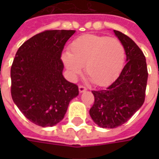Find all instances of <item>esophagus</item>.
Instances as JSON below:
<instances>
[{
    "instance_id": "obj_1",
    "label": "esophagus",
    "mask_w": 159,
    "mask_h": 159,
    "mask_svg": "<svg viewBox=\"0 0 159 159\" xmlns=\"http://www.w3.org/2000/svg\"><path fill=\"white\" fill-rule=\"evenodd\" d=\"M78 89H79V92L80 93H82V92H84L87 91V87H83V86H79V87H78Z\"/></svg>"
}]
</instances>
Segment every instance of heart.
I'll return each instance as SVG.
<instances>
[{
	"label": "heart",
	"instance_id": "b5f03b06",
	"mask_svg": "<svg viewBox=\"0 0 159 159\" xmlns=\"http://www.w3.org/2000/svg\"><path fill=\"white\" fill-rule=\"evenodd\" d=\"M125 56V48L117 39L84 34L72 41L68 53L62 55V61L72 78L79 74L84 66L85 73L91 81L102 87L120 74Z\"/></svg>",
	"mask_w": 159,
	"mask_h": 159
}]
</instances>
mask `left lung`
I'll return each instance as SVG.
<instances>
[{"label": "left lung", "instance_id": "obj_1", "mask_svg": "<svg viewBox=\"0 0 159 159\" xmlns=\"http://www.w3.org/2000/svg\"><path fill=\"white\" fill-rule=\"evenodd\" d=\"M123 44L126 64L117 79L108 87L92 91L95 102L90 116L102 128L114 129L129 120L144 102L148 69L139 46L123 33L114 30Z\"/></svg>", "mask_w": 159, "mask_h": 159}]
</instances>
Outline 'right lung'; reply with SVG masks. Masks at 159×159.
I'll return each instance as SVG.
<instances>
[{
  "label": "right lung",
  "instance_id": "add662e5",
  "mask_svg": "<svg viewBox=\"0 0 159 159\" xmlns=\"http://www.w3.org/2000/svg\"><path fill=\"white\" fill-rule=\"evenodd\" d=\"M75 30H46L19 48L11 69V97L20 111L37 125L62 120L78 87L65 79L61 54Z\"/></svg>",
  "mask_w": 159,
  "mask_h": 159
}]
</instances>
